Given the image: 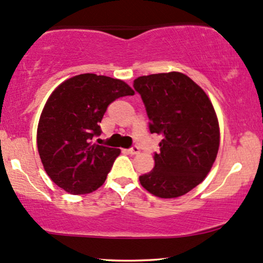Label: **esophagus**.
I'll return each mask as SVG.
<instances>
[{
	"label": "esophagus",
	"instance_id": "34e87169",
	"mask_svg": "<svg viewBox=\"0 0 263 263\" xmlns=\"http://www.w3.org/2000/svg\"><path fill=\"white\" fill-rule=\"evenodd\" d=\"M127 153H128V154H131V155H136V154H138V153H139V148L136 147V145H135V147L128 149Z\"/></svg>",
	"mask_w": 263,
	"mask_h": 263
}]
</instances>
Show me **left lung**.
Masks as SVG:
<instances>
[{
  "mask_svg": "<svg viewBox=\"0 0 263 263\" xmlns=\"http://www.w3.org/2000/svg\"><path fill=\"white\" fill-rule=\"evenodd\" d=\"M134 87L145 105L152 134L161 136L154 168L139 176L158 198L187 194L210 172L220 147V126L204 89L178 71L139 76Z\"/></svg>",
  "mask_w": 263,
  "mask_h": 263,
  "instance_id": "1",
  "label": "left lung"
}]
</instances>
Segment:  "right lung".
<instances>
[{
    "instance_id": "obj_1",
    "label": "right lung",
    "mask_w": 263,
    "mask_h": 263,
    "mask_svg": "<svg viewBox=\"0 0 263 263\" xmlns=\"http://www.w3.org/2000/svg\"><path fill=\"white\" fill-rule=\"evenodd\" d=\"M126 82L104 75L81 74L65 80L51 93L37 126L43 168L70 194H88L107 179L120 149L92 143L101 135L103 115L115 99L134 96Z\"/></svg>"
}]
</instances>
